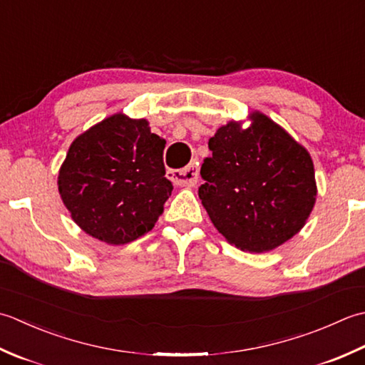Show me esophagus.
Here are the masks:
<instances>
[{"label": "esophagus", "instance_id": "1", "mask_svg": "<svg viewBox=\"0 0 365 365\" xmlns=\"http://www.w3.org/2000/svg\"><path fill=\"white\" fill-rule=\"evenodd\" d=\"M168 178L176 185H184V187H193L198 181V163L190 162L181 170H168Z\"/></svg>", "mask_w": 365, "mask_h": 365}]
</instances>
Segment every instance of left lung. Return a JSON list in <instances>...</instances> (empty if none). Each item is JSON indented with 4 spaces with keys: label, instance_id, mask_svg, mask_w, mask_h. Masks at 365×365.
Listing matches in <instances>:
<instances>
[{
    "label": "left lung",
    "instance_id": "obj_1",
    "mask_svg": "<svg viewBox=\"0 0 365 365\" xmlns=\"http://www.w3.org/2000/svg\"><path fill=\"white\" fill-rule=\"evenodd\" d=\"M250 121L247 129L230 121L210 138L198 197L230 244L262 254L306 225L317 182L306 148L259 111Z\"/></svg>",
    "mask_w": 365,
    "mask_h": 365
}]
</instances>
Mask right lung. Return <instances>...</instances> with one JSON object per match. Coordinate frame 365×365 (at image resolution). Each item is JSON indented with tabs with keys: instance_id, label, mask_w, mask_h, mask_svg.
Here are the masks:
<instances>
[{
	"instance_id": "obj_1",
	"label": "right lung",
	"mask_w": 365,
	"mask_h": 365,
	"mask_svg": "<svg viewBox=\"0 0 365 365\" xmlns=\"http://www.w3.org/2000/svg\"><path fill=\"white\" fill-rule=\"evenodd\" d=\"M165 143L146 120L123 113L78 135L58 175L59 195L73 222L111 245L153 230L173 190L163 167Z\"/></svg>"
}]
</instances>
